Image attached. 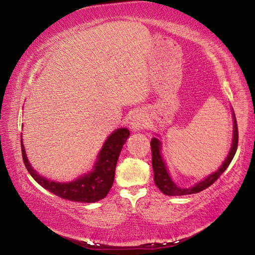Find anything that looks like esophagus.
<instances>
[{
  "label": "esophagus",
  "mask_w": 255,
  "mask_h": 255,
  "mask_svg": "<svg viewBox=\"0 0 255 255\" xmlns=\"http://www.w3.org/2000/svg\"><path fill=\"white\" fill-rule=\"evenodd\" d=\"M146 125V119L144 116L141 115H133L130 119V126L133 130H139V129H143Z\"/></svg>",
  "instance_id": "esophagus-1"
}]
</instances>
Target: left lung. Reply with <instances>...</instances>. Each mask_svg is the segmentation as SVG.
<instances>
[{"label":"left lung","mask_w":255,"mask_h":255,"mask_svg":"<svg viewBox=\"0 0 255 255\" xmlns=\"http://www.w3.org/2000/svg\"><path fill=\"white\" fill-rule=\"evenodd\" d=\"M233 116H234V137H233L231 152L228 154L225 162H224V164L221 166V169L218 171H216L215 173L207 176L205 180L200 181V182L197 183L195 187L189 188V189H181L179 187H176V185L173 183V181L171 180L170 175L166 171L165 164L163 162L161 153H159V150H161V143H159V140L156 139V138H153L152 141H150V148H152V165L154 170V182L164 195L183 196V195H191V193H198L202 191V190L210 187V185L214 182H216L219 176L225 172L228 165L231 164L233 157H234L237 149V144H239V129H237L235 114Z\"/></svg>","instance_id":"obj_1"}]
</instances>
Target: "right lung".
<instances>
[{"mask_svg":"<svg viewBox=\"0 0 255 255\" xmlns=\"http://www.w3.org/2000/svg\"><path fill=\"white\" fill-rule=\"evenodd\" d=\"M129 136L127 128L117 129L108 138L103 145L98 162L91 173L86 174L73 182L59 183L47 180L34 171L28 162L27 155L21 139V152L25 167L30 175L39 183L42 188L48 190L54 195L63 199L76 202H96L105 198L109 193L115 180V171L119 154L124 144Z\"/></svg>","mask_w":255,"mask_h":255,"instance_id":"1","label":"right lung"}]
</instances>
